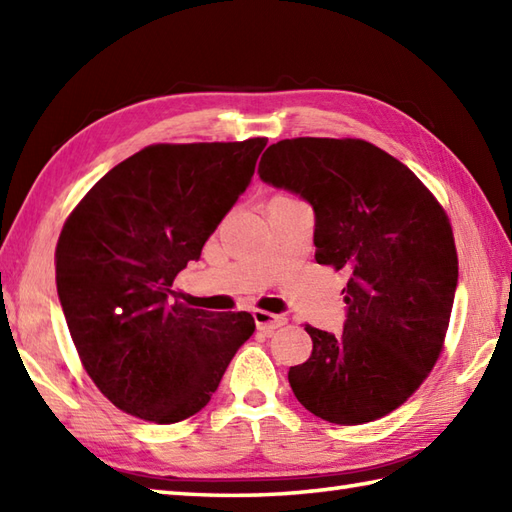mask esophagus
Returning a JSON list of instances; mask_svg holds the SVG:
<instances>
[{
    "label": "esophagus",
    "mask_w": 512,
    "mask_h": 512,
    "mask_svg": "<svg viewBox=\"0 0 512 512\" xmlns=\"http://www.w3.org/2000/svg\"><path fill=\"white\" fill-rule=\"evenodd\" d=\"M253 319H255L257 330L262 332H275L277 328H281V325H286L284 317H277V314L266 312V310H255Z\"/></svg>",
    "instance_id": "esophagus-1"
}]
</instances>
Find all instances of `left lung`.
Returning <instances> with one entry per match:
<instances>
[{
    "label": "left lung",
    "mask_w": 512,
    "mask_h": 512,
    "mask_svg": "<svg viewBox=\"0 0 512 512\" xmlns=\"http://www.w3.org/2000/svg\"><path fill=\"white\" fill-rule=\"evenodd\" d=\"M257 173L312 206L314 259L350 273L343 332L306 325L312 354L290 367L292 391L334 424L383 418L427 378L449 328L458 253L447 213L416 173L365 140H279Z\"/></svg>",
    "instance_id": "obj_1"
}]
</instances>
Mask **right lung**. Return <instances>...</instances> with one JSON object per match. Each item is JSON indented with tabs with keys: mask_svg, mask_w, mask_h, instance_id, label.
Listing matches in <instances>:
<instances>
[{
	"mask_svg": "<svg viewBox=\"0 0 512 512\" xmlns=\"http://www.w3.org/2000/svg\"><path fill=\"white\" fill-rule=\"evenodd\" d=\"M266 138L151 145L94 184L57 244V292L85 372L118 409L158 424L198 413L255 332L248 312L176 301L173 279L255 173Z\"/></svg>",
	"mask_w": 512,
	"mask_h": 512,
	"instance_id": "right-lung-1",
	"label": "right lung"
}]
</instances>
